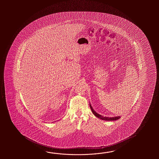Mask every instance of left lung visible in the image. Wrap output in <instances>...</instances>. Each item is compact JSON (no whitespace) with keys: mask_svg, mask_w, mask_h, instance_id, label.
<instances>
[{"mask_svg":"<svg viewBox=\"0 0 159 159\" xmlns=\"http://www.w3.org/2000/svg\"><path fill=\"white\" fill-rule=\"evenodd\" d=\"M90 107L91 108V111L93 113V114L97 116L98 118L102 119V120H106V121H112V120H116L119 119L120 118V116H114V117H106V116H103L102 115H100L98 114L96 111H95L94 110L93 108V107L91 106V104L90 103Z\"/></svg>","mask_w":159,"mask_h":159,"instance_id":"8db88e82","label":"left lung"}]
</instances>
